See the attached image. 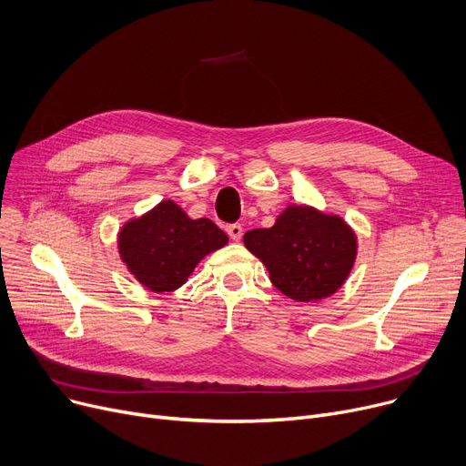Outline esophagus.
<instances>
[{"mask_svg": "<svg viewBox=\"0 0 466 466\" xmlns=\"http://www.w3.org/2000/svg\"><path fill=\"white\" fill-rule=\"evenodd\" d=\"M227 234L230 236V239L239 241V239H241V234H243V228H241V225L232 223V225H228V227H227Z\"/></svg>", "mask_w": 466, "mask_h": 466, "instance_id": "obj_1", "label": "esophagus"}]
</instances>
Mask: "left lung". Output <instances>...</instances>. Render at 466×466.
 Listing matches in <instances>:
<instances>
[{
  "label": "left lung",
  "instance_id": "obj_1",
  "mask_svg": "<svg viewBox=\"0 0 466 466\" xmlns=\"http://www.w3.org/2000/svg\"><path fill=\"white\" fill-rule=\"evenodd\" d=\"M243 243L264 262L272 283L297 302L330 297L357 255L355 234L344 220L306 206L287 208L272 228L249 230Z\"/></svg>",
  "mask_w": 466,
  "mask_h": 466
}]
</instances>
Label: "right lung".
<instances>
[{
    "mask_svg": "<svg viewBox=\"0 0 466 466\" xmlns=\"http://www.w3.org/2000/svg\"><path fill=\"white\" fill-rule=\"evenodd\" d=\"M228 236L209 218H188L171 200L120 230L118 251L136 279L155 292L181 287L208 253L227 246Z\"/></svg>",
    "mask_w": 466,
    "mask_h": 466,
    "instance_id": "add662e5",
    "label": "right lung"
}]
</instances>
